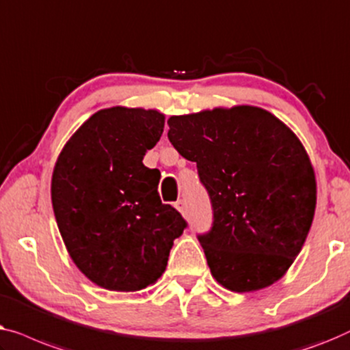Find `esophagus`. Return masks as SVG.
<instances>
[{"label":"esophagus","mask_w":350,"mask_h":350,"mask_svg":"<svg viewBox=\"0 0 350 350\" xmlns=\"http://www.w3.org/2000/svg\"><path fill=\"white\" fill-rule=\"evenodd\" d=\"M174 208L179 211L180 214H185V208H187V204H185V201L184 200H177L176 203H174Z\"/></svg>","instance_id":"obj_1"}]
</instances>
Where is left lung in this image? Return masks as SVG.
I'll return each instance as SVG.
<instances>
[{"mask_svg":"<svg viewBox=\"0 0 350 350\" xmlns=\"http://www.w3.org/2000/svg\"><path fill=\"white\" fill-rule=\"evenodd\" d=\"M168 125L213 204V226L198 241L214 279L238 293L274 284L301 250L316 211V176L301 142L255 106L173 116Z\"/></svg>","mask_w":350,"mask_h":350,"instance_id":"1","label":"left lung"}]
</instances>
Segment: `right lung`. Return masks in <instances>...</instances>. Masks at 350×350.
<instances>
[{
  "label": "right lung",
  "instance_id": "right-lung-1",
  "mask_svg": "<svg viewBox=\"0 0 350 350\" xmlns=\"http://www.w3.org/2000/svg\"><path fill=\"white\" fill-rule=\"evenodd\" d=\"M163 126L165 116L154 109H101L58 155L51 189L58 230L76 267L103 288L155 284L187 226L161 203L160 171L142 163Z\"/></svg>",
  "mask_w": 350,
  "mask_h": 350
}]
</instances>
